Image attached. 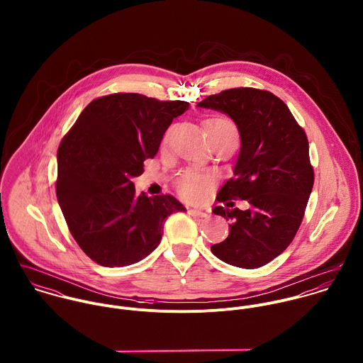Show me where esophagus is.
<instances>
[{
	"label": "esophagus",
	"instance_id": "esophagus-1",
	"mask_svg": "<svg viewBox=\"0 0 363 363\" xmlns=\"http://www.w3.org/2000/svg\"><path fill=\"white\" fill-rule=\"evenodd\" d=\"M189 213H190V215H194V216H200V218H207L208 216L207 212H204V211H201V209H197V208H190V209H189Z\"/></svg>",
	"mask_w": 363,
	"mask_h": 363
}]
</instances>
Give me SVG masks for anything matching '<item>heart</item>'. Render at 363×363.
I'll return each instance as SVG.
<instances>
[{
	"mask_svg": "<svg viewBox=\"0 0 363 363\" xmlns=\"http://www.w3.org/2000/svg\"><path fill=\"white\" fill-rule=\"evenodd\" d=\"M204 128L207 133L208 138H239V133L236 125L226 117H212L208 118L204 123ZM211 179L208 174L199 173V172H189L183 174L177 183L179 193L191 201L201 200L209 187Z\"/></svg>",
	"mask_w": 363,
	"mask_h": 363,
	"instance_id": "obj_1",
	"label": "heart"
}]
</instances>
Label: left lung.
<instances>
[{
    "mask_svg": "<svg viewBox=\"0 0 363 363\" xmlns=\"http://www.w3.org/2000/svg\"><path fill=\"white\" fill-rule=\"evenodd\" d=\"M229 116L240 134L233 179L212 212L230 219L228 238L211 246L218 259L240 268H259L294 240L311 197L314 173L309 143L288 106L267 91L235 88L197 104ZM246 199L242 211L229 199Z\"/></svg>",
    "mask_w": 363,
    "mask_h": 363,
    "instance_id": "obj_1",
    "label": "left lung"
}]
</instances>
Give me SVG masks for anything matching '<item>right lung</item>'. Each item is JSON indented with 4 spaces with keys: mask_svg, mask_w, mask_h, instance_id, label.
<instances>
[{
    "mask_svg": "<svg viewBox=\"0 0 363 363\" xmlns=\"http://www.w3.org/2000/svg\"><path fill=\"white\" fill-rule=\"evenodd\" d=\"M189 102L113 94L88 104L57 152V200L71 235L104 267L151 255L166 218L186 211L172 196L137 194L133 179L157 154L164 131Z\"/></svg>",
    "mask_w": 363,
    "mask_h": 363,
    "instance_id": "add662e5",
    "label": "right lung"
}]
</instances>
